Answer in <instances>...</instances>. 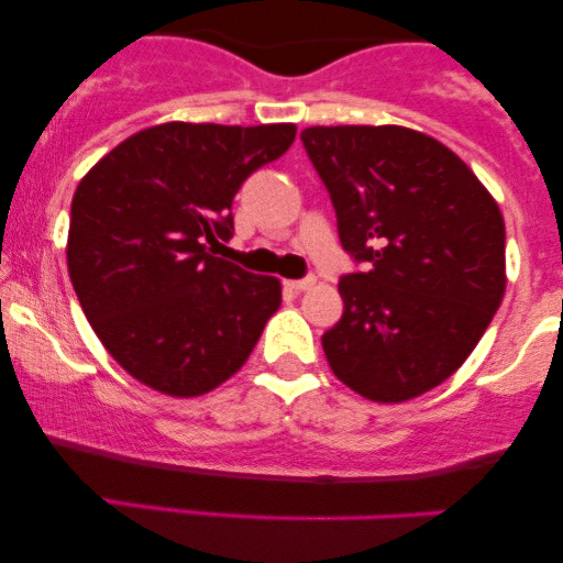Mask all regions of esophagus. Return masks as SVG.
<instances>
[{
	"mask_svg": "<svg viewBox=\"0 0 563 563\" xmlns=\"http://www.w3.org/2000/svg\"><path fill=\"white\" fill-rule=\"evenodd\" d=\"M314 283H318V280H314V277H303V280H288L286 286H288L290 290H299V294H301V290L314 288Z\"/></svg>",
	"mask_w": 563,
	"mask_h": 563,
	"instance_id": "34e87169",
	"label": "esophagus"
}]
</instances>
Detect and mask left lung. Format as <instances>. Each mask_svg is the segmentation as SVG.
Instances as JSON below:
<instances>
[{
  "label": "left lung",
  "mask_w": 563,
  "mask_h": 563,
  "mask_svg": "<svg viewBox=\"0 0 563 563\" xmlns=\"http://www.w3.org/2000/svg\"><path fill=\"white\" fill-rule=\"evenodd\" d=\"M341 245L367 273L341 277L344 314L322 335L333 376L380 405L448 380L506 294L500 206L448 145L407 126H309Z\"/></svg>",
  "instance_id": "1"
}]
</instances>
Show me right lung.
Masks as SVG:
<instances>
[{
	"label": "right lung",
	"mask_w": 563,
	"mask_h": 563,
	"mask_svg": "<svg viewBox=\"0 0 563 563\" xmlns=\"http://www.w3.org/2000/svg\"><path fill=\"white\" fill-rule=\"evenodd\" d=\"M294 124L147 126L81 177L68 275L89 325L132 378L200 397L241 371L280 307V280L214 256L243 179L280 158Z\"/></svg>",
	"instance_id": "obj_1"
}]
</instances>
